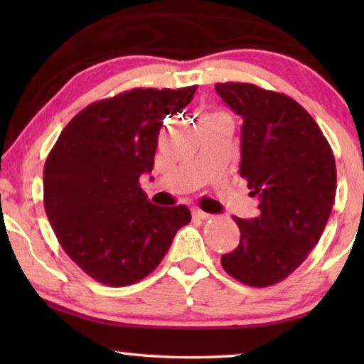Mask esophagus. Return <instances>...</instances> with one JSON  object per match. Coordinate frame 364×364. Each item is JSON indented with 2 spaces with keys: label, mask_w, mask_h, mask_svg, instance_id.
Here are the masks:
<instances>
[{
  "label": "esophagus",
  "mask_w": 364,
  "mask_h": 364,
  "mask_svg": "<svg viewBox=\"0 0 364 364\" xmlns=\"http://www.w3.org/2000/svg\"><path fill=\"white\" fill-rule=\"evenodd\" d=\"M193 217L194 218H199V220H208V218L212 217V215L202 212V210H199V208H196V210H193Z\"/></svg>",
  "instance_id": "34e87169"
}]
</instances>
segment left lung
<instances>
[{
    "instance_id": "obj_1",
    "label": "left lung",
    "mask_w": 364,
    "mask_h": 364,
    "mask_svg": "<svg viewBox=\"0 0 364 364\" xmlns=\"http://www.w3.org/2000/svg\"><path fill=\"white\" fill-rule=\"evenodd\" d=\"M215 90L242 117L241 176L260 215L234 217L239 245L221 257L225 271L252 287L294 273L318 244L336 197V160L328 139L297 101L252 83Z\"/></svg>"
}]
</instances>
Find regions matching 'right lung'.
Here are the masks:
<instances>
[{
    "label": "right lung",
    "mask_w": 364,
    "mask_h": 364,
    "mask_svg": "<svg viewBox=\"0 0 364 364\" xmlns=\"http://www.w3.org/2000/svg\"><path fill=\"white\" fill-rule=\"evenodd\" d=\"M196 90L134 88L96 101L67 123L49 152V223L65 254L104 286L146 278L191 221L188 207L151 204L139 176L152 171L164 119L181 112Z\"/></svg>",
    "instance_id": "right-lung-1"
}]
</instances>
